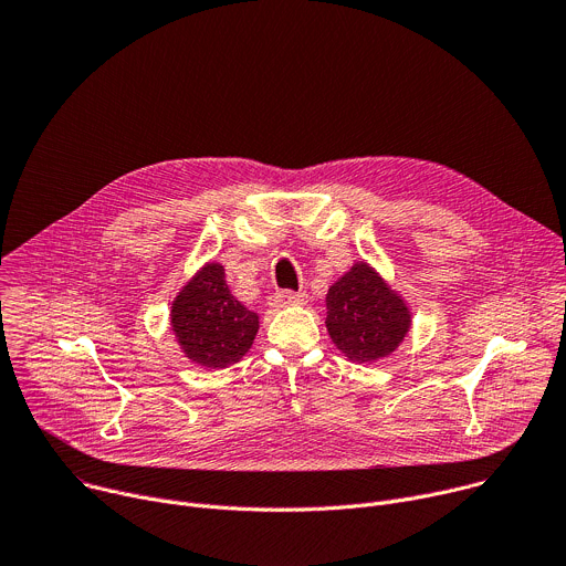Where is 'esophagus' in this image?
I'll return each mask as SVG.
<instances>
[{"instance_id":"1","label":"esophagus","mask_w":566,"mask_h":566,"mask_svg":"<svg viewBox=\"0 0 566 566\" xmlns=\"http://www.w3.org/2000/svg\"><path fill=\"white\" fill-rule=\"evenodd\" d=\"M308 295L306 293H293V291H280L275 295H271V306H293V304H306Z\"/></svg>"}]
</instances>
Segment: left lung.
Masks as SVG:
<instances>
[{"label": "left lung", "mask_w": 566, "mask_h": 566, "mask_svg": "<svg viewBox=\"0 0 566 566\" xmlns=\"http://www.w3.org/2000/svg\"><path fill=\"white\" fill-rule=\"evenodd\" d=\"M327 332L352 363H378L391 356L412 329L408 300L369 264L354 266L327 291Z\"/></svg>", "instance_id": "8db88e82"}]
</instances>
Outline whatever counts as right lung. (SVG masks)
<instances>
[{
    "label": "right lung",
    "instance_id": "1",
    "mask_svg": "<svg viewBox=\"0 0 566 566\" xmlns=\"http://www.w3.org/2000/svg\"><path fill=\"white\" fill-rule=\"evenodd\" d=\"M170 327L190 363L203 369H223L249 354L260 329V315L230 293L223 266L208 262L175 295Z\"/></svg>",
    "mask_w": 566,
    "mask_h": 566
}]
</instances>
